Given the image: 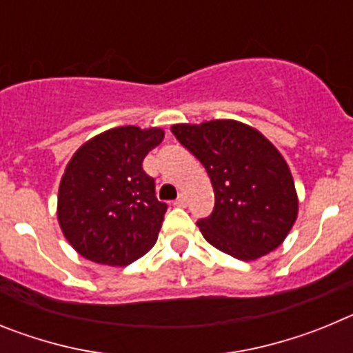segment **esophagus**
Segmentation results:
<instances>
[{"mask_svg":"<svg viewBox=\"0 0 353 353\" xmlns=\"http://www.w3.org/2000/svg\"><path fill=\"white\" fill-rule=\"evenodd\" d=\"M174 205H176V207H185L187 205V198L183 194H180L179 198L174 199Z\"/></svg>","mask_w":353,"mask_h":353,"instance_id":"obj_1","label":"esophagus"}]
</instances>
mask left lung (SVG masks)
<instances>
[{
  "instance_id": "8db88e82",
  "label": "left lung",
  "mask_w": 353,
  "mask_h": 353,
  "mask_svg": "<svg viewBox=\"0 0 353 353\" xmlns=\"http://www.w3.org/2000/svg\"><path fill=\"white\" fill-rule=\"evenodd\" d=\"M171 132L210 176L214 210L198 221L208 244L244 261L279 248L297 219L299 199L276 146L236 120L176 123Z\"/></svg>"
}]
</instances>
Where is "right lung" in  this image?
<instances>
[{"label": "right lung", "mask_w": 353, "mask_h": 353, "mask_svg": "<svg viewBox=\"0 0 353 353\" xmlns=\"http://www.w3.org/2000/svg\"><path fill=\"white\" fill-rule=\"evenodd\" d=\"M162 139L157 127H114L72 155L58 191V223L81 256L125 267L154 248L168 205L155 198L143 159Z\"/></svg>", "instance_id": "right-lung-1"}]
</instances>
